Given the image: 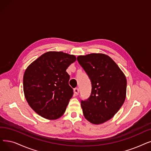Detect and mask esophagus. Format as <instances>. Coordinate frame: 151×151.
Returning a JSON list of instances; mask_svg holds the SVG:
<instances>
[{
    "label": "esophagus",
    "instance_id": "obj_1",
    "mask_svg": "<svg viewBox=\"0 0 151 151\" xmlns=\"http://www.w3.org/2000/svg\"><path fill=\"white\" fill-rule=\"evenodd\" d=\"M74 93L76 95H78V93H79V89H78V88H76L74 89Z\"/></svg>",
    "mask_w": 151,
    "mask_h": 151
}]
</instances>
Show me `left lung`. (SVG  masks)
<instances>
[{"mask_svg": "<svg viewBox=\"0 0 151 151\" xmlns=\"http://www.w3.org/2000/svg\"><path fill=\"white\" fill-rule=\"evenodd\" d=\"M77 60L88 74L92 85L90 97L86 101H81L83 115L91 123H104L117 113L126 99L125 75L106 54L79 55Z\"/></svg>", "mask_w": 151, "mask_h": 151, "instance_id": "1", "label": "left lung"}]
</instances>
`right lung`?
Here are the masks:
<instances>
[{
    "label": "right lung",
    "mask_w": 151,
    "mask_h": 151,
    "mask_svg": "<svg viewBox=\"0 0 151 151\" xmlns=\"http://www.w3.org/2000/svg\"><path fill=\"white\" fill-rule=\"evenodd\" d=\"M76 58L63 52H45L26 69L23 91L29 106L39 115L56 120L66 110L73 91L66 70Z\"/></svg>",
    "instance_id": "obj_1"
}]
</instances>
